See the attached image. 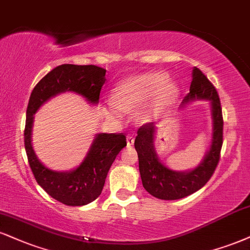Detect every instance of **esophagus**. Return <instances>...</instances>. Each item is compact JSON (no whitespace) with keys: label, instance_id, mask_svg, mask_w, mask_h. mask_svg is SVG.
<instances>
[{"label":"esophagus","instance_id":"1","mask_svg":"<svg viewBox=\"0 0 250 250\" xmlns=\"http://www.w3.org/2000/svg\"><path fill=\"white\" fill-rule=\"evenodd\" d=\"M127 144L128 146H133L134 144V137L131 136V135H129V136L127 137Z\"/></svg>","mask_w":250,"mask_h":250}]
</instances>
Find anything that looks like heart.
<instances>
[{"label": "heart", "instance_id": "1", "mask_svg": "<svg viewBox=\"0 0 250 250\" xmlns=\"http://www.w3.org/2000/svg\"><path fill=\"white\" fill-rule=\"evenodd\" d=\"M179 95L176 83H169V77L162 72H150L131 77L119 83L114 91L113 109L131 112L150 100L140 114L141 120H149L172 106Z\"/></svg>", "mask_w": 250, "mask_h": 250}]
</instances>
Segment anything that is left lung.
<instances>
[{
    "label": "left lung",
    "instance_id": "obj_1",
    "mask_svg": "<svg viewBox=\"0 0 250 250\" xmlns=\"http://www.w3.org/2000/svg\"><path fill=\"white\" fill-rule=\"evenodd\" d=\"M198 100L209 102L212 138L208 150L205 152L200 163L193 169L176 171L162 163L155 146L157 128L154 123H146L137 131L135 149L138 155V167L143 188L158 199L177 200L194 193L208 182L218 165L224 128L220 99L214 86L205 74L199 68L193 67L190 93L183 100L182 107Z\"/></svg>",
    "mask_w": 250,
    "mask_h": 250
}]
</instances>
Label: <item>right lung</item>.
Wrapping results in <instances>:
<instances>
[{"label": "right lung", "mask_w": 250, "mask_h": 250, "mask_svg": "<svg viewBox=\"0 0 250 250\" xmlns=\"http://www.w3.org/2000/svg\"><path fill=\"white\" fill-rule=\"evenodd\" d=\"M104 76L106 70L94 65H60L39 81L30 95L24 130L30 167L44 191L64 205H87L101 194L113 162L127 146L125 136L123 134H96L88 152L77 167L70 171H56L39 161L32 146L34 115L45 102L66 92L76 93L95 106L106 81Z\"/></svg>", "instance_id": "obj_1"}]
</instances>
